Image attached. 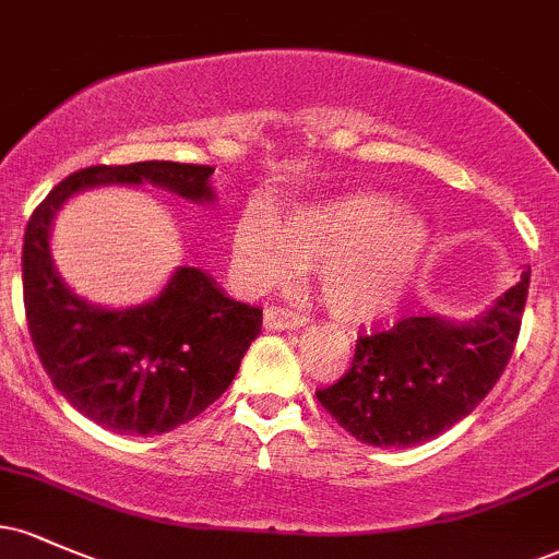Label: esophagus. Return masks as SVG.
Here are the masks:
<instances>
[{"label": "esophagus", "instance_id": "esophagus-1", "mask_svg": "<svg viewBox=\"0 0 559 559\" xmlns=\"http://www.w3.org/2000/svg\"><path fill=\"white\" fill-rule=\"evenodd\" d=\"M267 331H297L305 329L307 318L297 310H288V307H265V318H262Z\"/></svg>", "mask_w": 559, "mask_h": 559}]
</instances>
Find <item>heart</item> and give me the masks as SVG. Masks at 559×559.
<instances>
[{"instance_id": "b5f03b06", "label": "heart", "mask_w": 559, "mask_h": 559, "mask_svg": "<svg viewBox=\"0 0 559 559\" xmlns=\"http://www.w3.org/2000/svg\"><path fill=\"white\" fill-rule=\"evenodd\" d=\"M234 265L252 292L286 286L320 262L325 305L346 323H376L407 299L431 252V228L418 210L381 191L355 189L284 215L247 213L230 234Z\"/></svg>"}]
</instances>
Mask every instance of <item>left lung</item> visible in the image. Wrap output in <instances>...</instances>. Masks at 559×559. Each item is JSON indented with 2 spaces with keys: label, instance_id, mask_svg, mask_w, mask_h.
Segmentation results:
<instances>
[{
  "label": "left lung",
  "instance_id": "obj_1",
  "mask_svg": "<svg viewBox=\"0 0 559 559\" xmlns=\"http://www.w3.org/2000/svg\"><path fill=\"white\" fill-rule=\"evenodd\" d=\"M531 267L476 318H404L360 336L342 381L318 402L370 447H415L460 423L504 373L521 333Z\"/></svg>",
  "mask_w": 559,
  "mask_h": 559
}]
</instances>
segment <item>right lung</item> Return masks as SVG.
Here are the masks:
<instances>
[{
  "label": "right lung",
  "mask_w": 559,
  "mask_h": 559,
  "mask_svg": "<svg viewBox=\"0 0 559 559\" xmlns=\"http://www.w3.org/2000/svg\"><path fill=\"white\" fill-rule=\"evenodd\" d=\"M213 173L168 159L96 165L57 183L25 228L23 301L38 360L79 413L115 433H168L204 413L239 373L262 310L230 299L213 275L189 265L141 305H94L57 273L52 223L68 199L99 186L150 183L213 204Z\"/></svg>",
  "instance_id": "1"
}]
</instances>
